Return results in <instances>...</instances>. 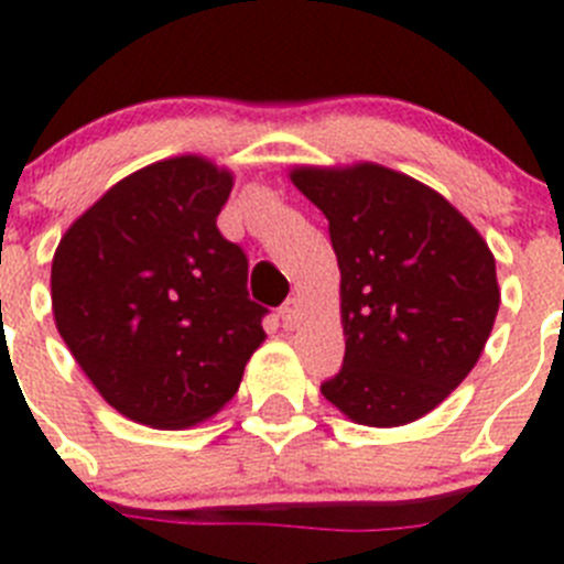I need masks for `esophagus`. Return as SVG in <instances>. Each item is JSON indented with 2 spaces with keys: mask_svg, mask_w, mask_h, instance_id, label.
I'll return each mask as SVG.
<instances>
[{
  "mask_svg": "<svg viewBox=\"0 0 564 564\" xmlns=\"http://www.w3.org/2000/svg\"><path fill=\"white\" fill-rule=\"evenodd\" d=\"M297 312H301V301H297V297H289L286 303H283L281 306V323H283V328H292L294 326V319H297Z\"/></svg>",
  "mask_w": 564,
  "mask_h": 564,
  "instance_id": "1",
  "label": "esophagus"
}]
</instances>
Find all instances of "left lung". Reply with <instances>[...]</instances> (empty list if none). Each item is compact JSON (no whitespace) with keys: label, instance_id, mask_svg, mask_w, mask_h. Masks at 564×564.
Instances as JSON below:
<instances>
[{"label":"left lung","instance_id":"left-lung-1","mask_svg":"<svg viewBox=\"0 0 564 564\" xmlns=\"http://www.w3.org/2000/svg\"><path fill=\"white\" fill-rule=\"evenodd\" d=\"M292 182L328 219L339 263L345 357L319 393L368 427L427 415L489 339L495 256L444 196L384 165L294 169Z\"/></svg>","mask_w":564,"mask_h":564}]
</instances>
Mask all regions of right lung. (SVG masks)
Instances as JSON below:
<instances>
[{"label":"right lung","instance_id":"obj_1","mask_svg":"<svg viewBox=\"0 0 564 564\" xmlns=\"http://www.w3.org/2000/svg\"><path fill=\"white\" fill-rule=\"evenodd\" d=\"M230 191V171L171 156L109 187L61 238L55 326L126 419L160 430L207 419L267 337L245 250L216 227Z\"/></svg>","mask_w":564,"mask_h":564}]
</instances>
